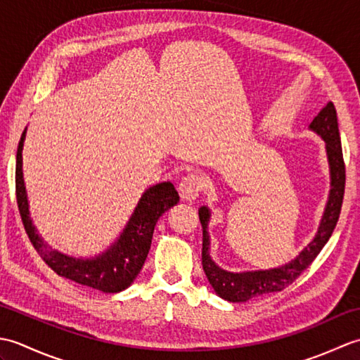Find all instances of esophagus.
<instances>
[{"mask_svg":"<svg viewBox=\"0 0 360 360\" xmlns=\"http://www.w3.org/2000/svg\"><path fill=\"white\" fill-rule=\"evenodd\" d=\"M204 186H205V181H204V176L201 173H188L179 182L178 190L182 196V200L193 201V200H196L198 195H200Z\"/></svg>","mask_w":360,"mask_h":360,"instance_id":"34e87169","label":"esophagus"}]
</instances>
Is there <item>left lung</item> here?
Wrapping results in <instances>:
<instances>
[{
  "instance_id": "8db88e82",
  "label": "left lung",
  "mask_w": 360,
  "mask_h": 360,
  "mask_svg": "<svg viewBox=\"0 0 360 360\" xmlns=\"http://www.w3.org/2000/svg\"><path fill=\"white\" fill-rule=\"evenodd\" d=\"M309 128L317 133L325 141L328 164H330L331 190L328 196V202L320 221L319 231L307 248L289 263L274 269L266 271H248V272H229L221 269L210 257V236L207 232L210 212L202 205L198 210L202 226V269L205 272L212 288L215 292L227 302H248L250 298L259 297L271 292H278L288 288L298 275L314 262L325 244L330 240L335 224L339 221L343 193H345V162H343L338 112L334 103L328 102L314 120L311 122Z\"/></svg>"
}]
</instances>
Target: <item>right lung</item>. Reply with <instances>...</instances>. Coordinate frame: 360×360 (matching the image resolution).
<instances>
[{
  "label": "right lung",
  "mask_w": 360,
  "mask_h": 360,
  "mask_svg": "<svg viewBox=\"0 0 360 360\" xmlns=\"http://www.w3.org/2000/svg\"><path fill=\"white\" fill-rule=\"evenodd\" d=\"M26 128L21 134L15 165V192L22 226L26 229L30 243L53 272L70 278L79 285H85L102 292H120L127 289L137 274L141 272L151 246L153 232L159 217L174 204L179 202V195L172 182H159L147 188L137 202L133 215L129 217L124 232L117 241L102 254L93 258H74L49 248L43 241L29 215L27 193L22 179V145Z\"/></svg>",
  "instance_id": "right-lung-1"
}]
</instances>
